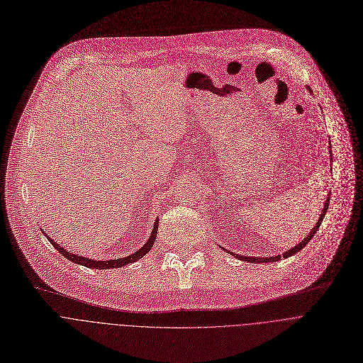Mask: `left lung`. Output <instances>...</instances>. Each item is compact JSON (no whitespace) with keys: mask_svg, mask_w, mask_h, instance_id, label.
Here are the masks:
<instances>
[{"mask_svg":"<svg viewBox=\"0 0 363 363\" xmlns=\"http://www.w3.org/2000/svg\"><path fill=\"white\" fill-rule=\"evenodd\" d=\"M329 196H330V194L328 195V199H326V202H325V206H323V209H322V213H320V216H319V219H318V222H316V225L313 226V229L309 232V235L305 238V239H302V242H299L298 245H295L294 248H291V250H288V252H284V258H289V257H292V255H295L296 252H299L303 247H306V244L309 242V240L315 236V233H316V230L319 229V226H320V223H322V220H323V218H325V213H326V211H328V208H329ZM223 250V248H222ZM229 252V251H228ZM230 255H233L235 257V254H232V252H229ZM240 261H248V262H251V264H267V262H277V261H279L281 258H282V255H277V257H269V258H252V257H242V255H236Z\"/></svg>","mask_w":363,"mask_h":363,"instance_id":"left-lung-1","label":"left lung"}]
</instances>
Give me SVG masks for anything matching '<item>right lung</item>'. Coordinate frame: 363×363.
Here are the masks:
<instances>
[{"instance_id": "obj_1", "label": "right lung", "mask_w": 363, "mask_h": 363, "mask_svg": "<svg viewBox=\"0 0 363 363\" xmlns=\"http://www.w3.org/2000/svg\"><path fill=\"white\" fill-rule=\"evenodd\" d=\"M44 232V230H43ZM157 232H158V219L157 222L154 223V229H152V233H151V238L147 240V244L137 252H134L133 255L130 257H125V258H119V259H111V261H92V259H88V258H84V257H78L72 252H67L65 250L60 248L58 244H55L54 240L50 238V235H45L47 239L50 240V242L52 244V247L62 255L65 257L67 259H69L71 262L74 264H78V265H82V267H86V268H91V269H112V268H121L124 265H128V264H133L138 259H141L144 255H147L151 248L154 247V242H155V238H157Z\"/></svg>"}]
</instances>
